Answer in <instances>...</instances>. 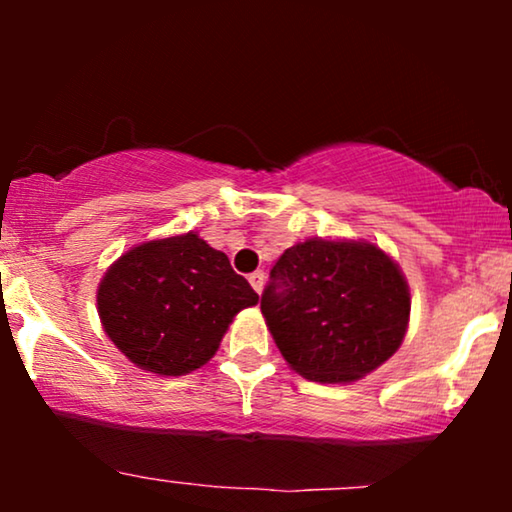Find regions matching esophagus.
Listing matches in <instances>:
<instances>
[{
  "label": "esophagus",
  "mask_w": 512,
  "mask_h": 512,
  "mask_svg": "<svg viewBox=\"0 0 512 512\" xmlns=\"http://www.w3.org/2000/svg\"><path fill=\"white\" fill-rule=\"evenodd\" d=\"M249 284L254 286V291H256V293H261V291H263V284H265V275H263V270L251 272V275H249Z\"/></svg>",
  "instance_id": "34e87169"
}]
</instances>
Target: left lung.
Segmentation results:
<instances>
[{
    "mask_svg": "<svg viewBox=\"0 0 512 512\" xmlns=\"http://www.w3.org/2000/svg\"><path fill=\"white\" fill-rule=\"evenodd\" d=\"M261 312L298 375L354 382L401 347L410 289L401 268L375 244L312 237L279 256Z\"/></svg>",
    "mask_w": 512,
    "mask_h": 512,
    "instance_id": "obj_1",
    "label": "left lung"
}]
</instances>
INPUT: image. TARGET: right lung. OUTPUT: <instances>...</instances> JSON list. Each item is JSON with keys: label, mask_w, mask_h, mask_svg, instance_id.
I'll return each mask as SVG.
<instances>
[{"label": "right lung", "mask_w": 512, "mask_h": 512, "mask_svg": "<svg viewBox=\"0 0 512 512\" xmlns=\"http://www.w3.org/2000/svg\"><path fill=\"white\" fill-rule=\"evenodd\" d=\"M256 303L228 256L195 233L137 244L97 289L109 340L135 366L167 377L205 366L235 314Z\"/></svg>", "instance_id": "1"}]
</instances>
